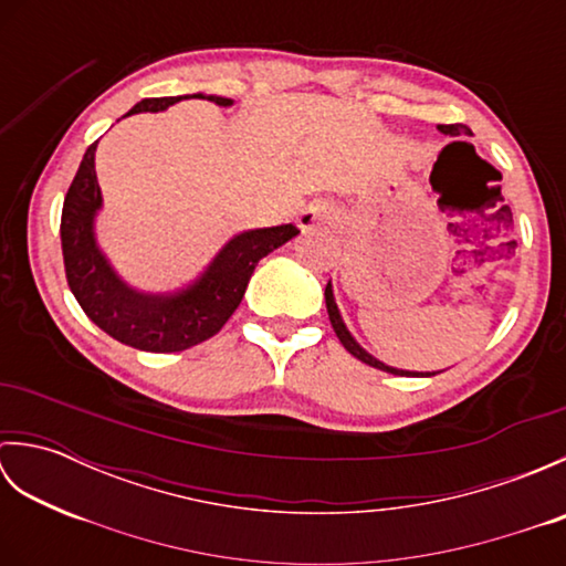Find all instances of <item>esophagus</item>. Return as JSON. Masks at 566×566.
<instances>
[{"mask_svg":"<svg viewBox=\"0 0 566 566\" xmlns=\"http://www.w3.org/2000/svg\"><path fill=\"white\" fill-rule=\"evenodd\" d=\"M331 221V211L323 207V203H311L308 209L298 213V226L302 228H316Z\"/></svg>","mask_w":566,"mask_h":566,"instance_id":"1","label":"esophagus"}]
</instances>
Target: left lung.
Here are the masks:
<instances>
[{
  "label": "left lung",
  "instance_id": "8db88e82",
  "mask_svg": "<svg viewBox=\"0 0 566 566\" xmlns=\"http://www.w3.org/2000/svg\"><path fill=\"white\" fill-rule=\"evenodd\" d=\"M438 130L440 134H444V136H467L469 134V128L464 126V124H448V126H438ZM326 308H328V318H331V326H333V331H335V335H338V340L343 343V347L350 355H355L357 359H363L365 365H369V367H377V369H381V371H389V375H399V377H403V375H413V377H418L416 371H403V369H394V367H389V365H384V363H379L377 357H371L367 350H363V347L357 345V340L353 338L350 335V331H347V326L343 323V316H340V311H338V306H335V298H333V286H331V282L326 284ZM430 377V375H428Z\"/></svg>",
  "mask_w": 566,
  "mask_h": 566
}]
</instances>
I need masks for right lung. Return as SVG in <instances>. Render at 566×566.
<instances>
[{"mask_svg":"<svg viewBox=\"0 0 566 566\" xmlns=\"http://www.w3.org/2000/svg\"><path fill=\"white\" fill-rule=\"evenodd\" d=\"M191 97L209 99L219 106L233 104L216 94H209V97L191 94ZM179 99L189 97L143 99L126 116L163 112ZM97 143L99 140H94L84 153L80 170L65 195L63 219H60L70 292L75 294L90 321L97 323L114 340L136 347V350L179 353L213 338L243 302L255 264L272 250L282 248L286 240L298 235V228L284 223L233 235L209 262V268L177 292L143 294L130 290L114 272L94 238V216L102 209V191L97 172H94Z\"/></svg>","mask_w":566,"mask_h":566,"instance_id":"right-lung-1","label":"right lung"}]
</instances>
